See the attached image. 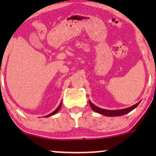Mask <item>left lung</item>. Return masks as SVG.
I'll list each match as a JSON object with an SVG mask.
<instances>
[{"label":"left lung","instance_id":"8db88e82","mask_svg":"<svg viewBox=\"0 0 156 156\" xmlns=\"http://www.w3.org/2000/svg\"><path fill=\"white\" fill-rule=\"evenodd\" d=\"M141 101H139V103H137L136 104L132 105V106L129 107V108H126L124 109H119V110H107V109H103L99 107L96 106L95 105H94L93 103L89 100V105H90L91 108L94 112L99 113V114H103V115L107 116V117H119V116H122L124 114H128V113L133 111L134 108H136L140 103Z\"/></svg>","mask_w":156,"mask_h":156}]
</instances>
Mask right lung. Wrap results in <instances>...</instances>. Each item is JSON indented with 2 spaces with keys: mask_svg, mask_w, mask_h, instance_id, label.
I'll return each mask as SVG.
<instances>
[{
  "mask_svg": "<svg viewBox=\"0 0 156 156\" xmlns=\"http://www.w3.org/2000/svg\"><path fill=\"white\" fill-rule=\"evenodd\" d=\"M62 102H61V103H60V104H59V105H58V108H57L56 109H55V110L54 111V112H52V113H51V114H48V115H46L45 117H51V116H52V115H54V114H56V113L58 112V111L60 110V108H61V106H62Z\"/></svg>",
  "mask_w": 156,
  "mask_h": 156,
  "instance_id": "add662e5",
  "label": "right lung"
}]
</instances>
